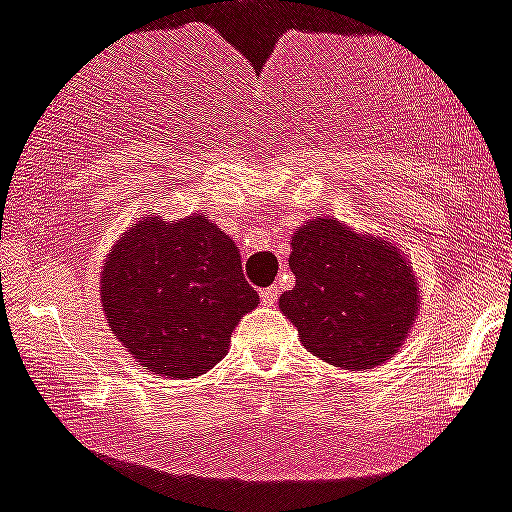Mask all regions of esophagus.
Returning <instances> with one entry per match:
<instances>
[{
	"label": "esophagus",
	"mask_w": 512,
	"mask_h": 512,
	"mask_svg": "<svg viewBox=\"0 0 512 512\" xmlns=\"http://www.w3.org/2000/svg\"><path fill=\"white\" fill-rule=\"evenodd\" d=\"M277 296H279L277 284L267 286V289L260 291V299H262V303H265V306H274V301H277Z\"/></svg>",
	"instance_id": "esophagus-1"
}]
</instances>
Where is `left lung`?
<instances>
[{"label":"left lung","mask_w":512,"mask_h":512,"mask_svg":"<svg viewBox=\"0 0 512 512\" xmlns=\"http://www.w3.org/2000/svg\"><path fill=\"white\" fill-rule=\"evenodd\" d=\"M296 284L279 308L311 355L335 367L372 369L401 347L418 313V282L386 240L316 218L291 238Z\"/></svg>","instance_id":"8db88e82"}]
</instances>
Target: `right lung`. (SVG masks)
Returning a JSON list of instances; mask_svg holds the SVG:
<instances>
[{
  "instance_id": "add662e5",
  "label": "right lung",
  "mask_w": 512,
  "mask_h": 512,
  "mask_svg": "<svg viewBox=\"0 0 512 512\" xmlns=\"http://www.w3.org/2000/svg\"><path fill=\"white\" fill-rule=\"evenodd\" d=\"M260 296L233 240L206 216L145 218L114 245L101 272L106 320L150 372L194 379L228 352Z\"/></svg>"
}]
</instances>
